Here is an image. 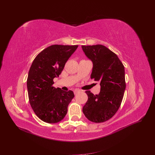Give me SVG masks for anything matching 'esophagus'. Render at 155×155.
<instances>
[{
  "label": "esophagus",
  "mask_w": 155,
  "mask_h": 155,
  "mask_svg": "<svg viewBox=\"0 0 155 155\" xmlns=\"http://www.w3.org/2000/svg\"><path fill=\"white\" fill-rule=\"evenodd\" d=\"M74 94H78V93H79V92H80V91H79V90H78V89H76V90H74Z\"/></svg>",
  "instance_id": "34e87169"
}]
</instances>
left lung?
Wrapping results in <instances>:
<instances>
[{
    "mask_svg": "<svg viewBox=\"0 0 155 155\" xmlns=\"http://www.w3.org/2000/svg\"><path fill=\"white\" fill-rule=\"evenodd\" d=\"M82 48L93 63L91 79L101 85L99 94L85 92L88 100L83 112L92 122H104L116 114L122 101L126 87L124 66L117 55L104 45H83Z\"/></svg>",
    "mask_w": 155,
    "mask_h": 155,
    "instance_id": "obj_1",
    "label": "left lung"
}]
</instances>
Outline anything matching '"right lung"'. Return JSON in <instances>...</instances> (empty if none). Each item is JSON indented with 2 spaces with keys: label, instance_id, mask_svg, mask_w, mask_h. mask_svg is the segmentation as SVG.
Instances as JSON below:
<instances>
[{
  "label": "right lung",
  "instance_id": "right-lung-1",
  "mask_svg": "<svg viewBox=\"0 0 155 155\" xmlns=\"http://www.w3.org/2000/svg\"><path fill=\"white\" fill-rule=\"evenodd\" d=\"M78 45H51L37 55L27 78L30 104L39 119L49 124L61 121L74 97L72 91H63L53 86L64 65Z\"/></svg>",
  "mask_w": 155,
  "mask_h": 155
}]
</instances>
